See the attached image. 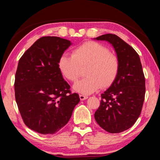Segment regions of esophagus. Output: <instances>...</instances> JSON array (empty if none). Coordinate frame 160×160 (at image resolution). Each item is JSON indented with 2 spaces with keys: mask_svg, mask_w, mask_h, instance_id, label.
I'll return each mask as SVG.
<instances>
[{
  "mask_svg": "<svg viewBox=\"0 0 160 160\" xmlns=\"http://www.w3.org/2000/svg\"><path fill=\"white\" fill-rule=\"evenodd\" d=\"M88 98V96H85V95H83V94H80V99L81 101H83V100L87 99Z\"/></svg>",
  "mask_w": 160,
  "mask_h": 160,
  "instance_id": "obj_1",
  "label": "esophagus"
}]
</instances>
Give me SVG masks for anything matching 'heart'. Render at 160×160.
Returning a JSON list of instances; mask_svg holds the SVG:
<instances>
[{"label": "heart", "instance_id": "heart-1", "mask_svg": "<svg viewBox=\"0 0 160 160\" xmlns=\"http://www.w3.org/2000/svg\"><path fill=\"white\" fill-rule=\"evenodd\" d=\"M58 67L62 75L72 82L79 78L81 68L87 67V77L75 82L73 90L82 94H90L100 88H107L112 85L118 75L120 63L117 56L110 53L105 46L88 42L75 48L72 56L62 54Z\"/></svg>", "mask_w": 160, "mask_h": 160}]
</instances>
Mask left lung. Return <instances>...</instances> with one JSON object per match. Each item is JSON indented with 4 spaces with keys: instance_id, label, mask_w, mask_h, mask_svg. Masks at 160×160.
<instances>
[{
    "instance_id": "8db88e82",
    "label": "left lung",
    "mask_w": 160,
    "mask_h": 160,
    "mask_svg": "<svg viewBox=\"0 0 160 160\" xmlns=\"http://www.w3.org/2000/svg\"><path fill=\"white\" fill-rule=\"evenodd\" d=\"M94 39L110 43L120 63L116 80L101 94L94 118L106 131L118 133L131 128L141 112L145 94L141 62L134 48L116 34H103Z\"/></svg>"
}]
</instances>
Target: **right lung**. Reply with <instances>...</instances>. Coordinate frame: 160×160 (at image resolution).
<instances>
[{
  "label": "right lung",
  "instance_id": "add662e5",
  "mask_svg": "<svg viewBox=\"0 0 160 160\" xmlns=\"http://www.w3.org/2000/svg\"><path fill=\"white\" fill-rule=\"evenodd\" d=\"M72 43L58 37H43L19 60L15 100L25 125L39 133L54 134L66 126L79 103L58 67L59 57Z\"/></svg>",
  "mask_w": 160,
  "mask_h": 160
}]
</instances>
